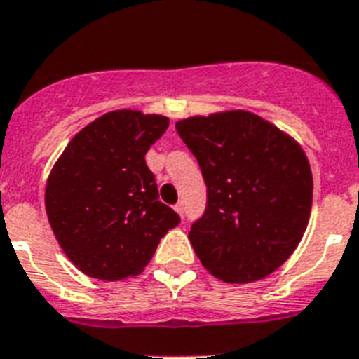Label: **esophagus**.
Here are the masks:
<instances>
[{"label":"esophagus","instance_id":"1","mask_svg":"<svg viewBox=\"0 0 359 359\" xmlns=\"http://www.w3.org/2000/svg\"><path fill=\"white\" fill-rule=\"evenodd\" d=\"M173 210H175V212H177V213H179L180 217H182V213H184V204H182V203L175 204V208H173Z\"/></svg>","mask_w":359,"mask_h":359}]
</instances>
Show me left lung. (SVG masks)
Instances as JSON below:
<instances>
[{
    "label": "left lung",
    "mask_w": 359,
    "mask_h": 359,
    "mask_svg": "<svg viewBox=\"0 0 359 359\" xmlns=\"http://www.w3.org/2000/svg\"><path fill=\"white\" fill-rule=\"evenodd\" d=\"M197 156L208 206L188 237L208 273L245 285L297 248L312 210V171L296 138L245 109L175 123Z\"/></svg>",
    "instance_id": "8db88e82"
}]
</instances>
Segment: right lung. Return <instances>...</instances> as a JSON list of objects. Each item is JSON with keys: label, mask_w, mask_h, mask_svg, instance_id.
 Here are the masks:
<instances>
[{"label": "right lung", "mask_w": 359, "mask_h": 359, "mask_svg": "<svg viewBox=\"0 0 359 359\" xmlns=\"http://www.w3.org/2000/svg\"><path fill=\"white\" fill-rule=\"evenodd\" d=\"M170 126L164 114L118 109L80 129L45 186L49 224L74 266L102 281L144 272L179 215L158 201L146 153Z\"/></svg>", "instance_id": "obj_1"}]
</instances>
